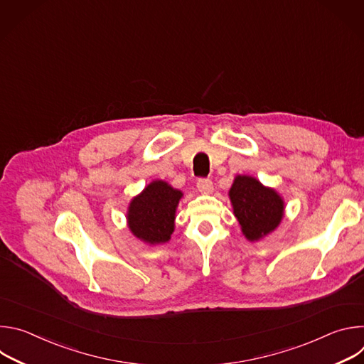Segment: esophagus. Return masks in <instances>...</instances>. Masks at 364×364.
<instances>
[{
	"instance_id": "obj_1",
	"label": "esophagus",
	"mask_w": 364,
	"mask_h": 364,
	"mask_svg": "<svg viewBox=\"0 0 364 364\" xmlns=\"http://www.w3.org/2000/svg\"><path fill=\"white\" fill-rule=\"evenodd\" d=\"M197 188L204 194H210L213 191V183L209 178H198L197 180Z\"/></svg>"
}]
</instances>
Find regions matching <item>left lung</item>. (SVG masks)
Listing matches in <instances>:
<instances>
[{"label":"left lung","instance_id":"left-lung-1","mask_svg":"<svg viewBox=\"0 0 364 364\" xmlns=\"http://www.w3.org/2000/svg\"><path fill=\"white\" fill-rule=\"evenodd\" d=\"M229 197L242 232L250 242L274 232L284 218L282 197L250 176H236Z\"/></svg>","mask_w":364,"mask_h":364}]
</instances>
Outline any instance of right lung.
<instances>
[{
	"instance_id": "1",
	"label": "right lung",
	"mask_w": 364,
	"mask_h": 364,
	"mask_svg": "<svg viewBox=\"0 0 364 364\" xmlns=\"http://www.w3.org/2000/svg\"><path fill=\"white\" fill-rule=\"evenodd\" d=\"M183 193L163 180H154L128 207V228L139 240L159 245L170 240L174 232L176 210Z\"/></svg>"
}]
</instances>
